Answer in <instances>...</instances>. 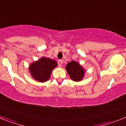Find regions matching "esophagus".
I'll return each mask as SVG.
<instances>
[{
    "label": "esophagus",
    "mask_w": 126,
    "mask_h": 126,
    "mask_svg": "<svg viewBox=\"0 0 126 126\" xmlns=\"http://www.w3.org/2000/svg\"><path fill=\"white\" fill-rule=\"evenodd\" d=\"M62 64H63V61H62V60H59V61H58V64H59V67L62 66Z\"/></svg>",
    "instance_id": "1"
}]
</instances>
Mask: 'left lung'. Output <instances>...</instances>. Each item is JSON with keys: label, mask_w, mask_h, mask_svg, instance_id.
Segmentation results:
<instances>
[{"label": "left lung", "mask_w": 126, "mask_h": 126, "mask_svg": "<svg viewBox=\"0 0 126 126\" xmlns=\"http://www.w3.org/2000/svg\"><path fill=\"white\" fill-rule=\"evenodd\" d=\"M65 69L73 81L78 82L83 80L85 74V69L76 61L68 62L65 66Z\"/></svg>", "instance_id": "left-lung-1"}]
</instances>
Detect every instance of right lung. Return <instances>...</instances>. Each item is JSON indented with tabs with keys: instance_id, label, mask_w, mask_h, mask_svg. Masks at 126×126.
I'll use <instances>...</instances> for the list:
<instances>
[{
	"instance_id": "add662e5",
	"label": "right lung",
	"mask_w": 126,
	"mask_h": 126,
	"mask_svg": "<svg viewBox=\"0 0 126 126\" xmlns=\"http://www.w3.org/2000/svg\"><path fill=\"white\" fill-rule=\"evenodd\" d=\"M57 65V63L55 60L43 57L32 62L29 66V71L33 79L38 82L44 83L49 79L52 71Z\"/></svg>"
}]
</instances>
